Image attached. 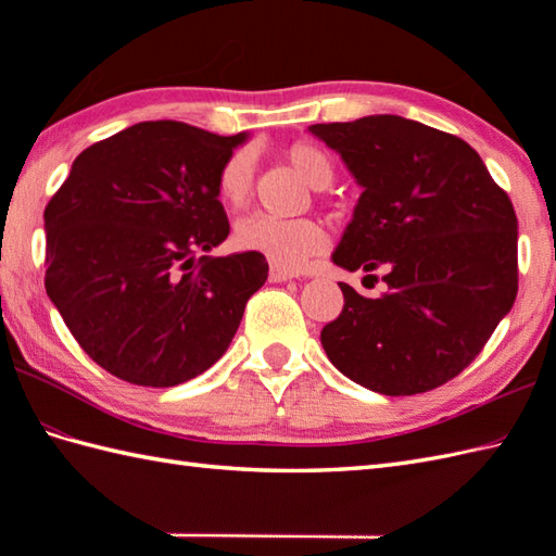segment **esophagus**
<instances>
[{"label":"esophagus","mask_w":556,"mask_h":556,"mask_svg":"<svg viewBox=\"0 0 556 556\" xmlns=\"http://www.w3.org/2000/svg\"><path fill=\"white\" fill-rule=\"evenodd\" d=\"M293 279V271L287 269V267H279V265H271L269 267V281H275V285H279V281H289Z\"/></svg>","instance_id":"1"}]
</instances>
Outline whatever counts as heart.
Segmentation results:
<instances>
[{
	"mask_svg": "<svg viewBox=\"0 0 556 556\" xmlns=\"http://www.w3.org/2000/svg\"><path fill=\"white\" fill-rule=\"evenodd\" d=\"M281 157L296 169L313 188H327L334 179V167L325 152L296 140L281 148ZM255 157L251 150H233L222 160L215 188L219 200L231 210H241L253 195ZM233 243L241 251L265 255L269 263L296 269L305 260L323 253L327 245V231L315 219H275L267 215H248L233 229Z\"/></svg>",
	"mask_w": 556,
	"mask_h": 556,
	"instance_id": "heart-1",
	"label": "heart"
}]
</instances>
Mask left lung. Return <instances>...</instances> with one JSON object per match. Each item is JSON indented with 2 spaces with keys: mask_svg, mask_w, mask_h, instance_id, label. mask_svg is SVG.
Instances as JSON below:
<instances>
[{
  "mask_svg": "<svg viewBox=\"0 0 556 556\" xmlns=\"http://www.w3.org/2000/svg\"><path fill=\"white\" fill-rule=\"evenodd\" d=\"M363 186L334 263L387 291L341 281L344 311L323 327L327 358L349 380L410 396L464 372L518 293L511 198L466 140L394 114L315 124Z\"/></svg>",
  "mask_w": 556,
  "mask_h": 556,
  "instance_id": "obj_1",
  "label": "left lung"
}]
</instances>
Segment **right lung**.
I'll return each mask as SVG.
<instances>
[{
	"label": "right lung",
	"instance_id": "add662e5",
	"mask_svg": "<svg viewBox=\"0 0 556 556\" xmlns=\"http://www.w3.org/2000/svg\"><path fill=\"white\" fill-rule=\"evenodd\" d=\"M239 136L140 122L86 148L45 207V289L100 368L138 387L193 380L229 349L265 285L229 236L217 169Z\"/></svg>",
	"mask_w": 556,
	"mask_h": 556
}]
</instances>
